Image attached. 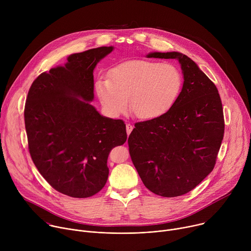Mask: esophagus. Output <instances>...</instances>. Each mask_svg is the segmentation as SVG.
Wrapping results in <instances>:
<instances>
[{"label":"esophagus","instance_id":"34e87169","mask_svg":"<svg viewBox=\"0 0 251 251\" xmlns=\"http://www.w3.org/2000/svg\"><path fill=\"white\" fill-rule=\"evenodd\" d=\"M132 130H133V125L130 124V123H127V124H126V131H127V135H128V136L130 135V133H131Z\"/></svg>","mask_w":251,"mask_h":251}]
</instances>
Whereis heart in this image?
<instances>
[{
    "mask_svg": "<svg viewBox=\"0 0 251 251\" xmlns=\"http://www.w3.org/2000/svg\"><path fill=\"white\" fill-rule=\"evenodd\" d=\"M183 84L175 65L151 60H128L112 68L109 78H99L94 91L110 116L123 114L128 106L141 120L165 115L175 104Z\"/></svg>",
    "mask_w": 251,
    "mask_h": 251,
    "instance_id": "1",
    "label": "heart"
}]
</instances>
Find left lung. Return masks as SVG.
<instances>
[{"label": "left lung", "instance_id": "8db88e82", "mask_svg": "<svg viewBox=\"0 0 251 251\" xmlns=\"http://www.w3.org/2000/svg\"><path fill=\"white\" fill-rule=\"evenodd\" d=\"M147 57L176 58L184 84L163 116L138 122L128 138L131 160L152 193L174 198L195 189L213 170L225 134L217 86L187 55L151 52Z\"/></svg>", "mask_w": 251, "mask_h": 251}]
</instances>
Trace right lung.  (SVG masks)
Returning <instances> with one entry per match:
<instances>
[{"instance_id":"obj_1","label":"right lung","mask_w":251,"mask_h":251,"mask_svg":"<svg viewBox=\"0 0 251 251\" xmlns=\"http://www.w3.org/2000/svg\"><path fill=\"white\" fill-rule=\"evenodd\" d=\"M113 49L69 55L64 66L35 78L27 93L25 125L32 162L54 190L73 198L101 191L110 151L127 140L123 120L102 116L89 103L93 70Z\"/></svg>"}]
</instances>
